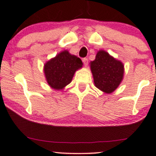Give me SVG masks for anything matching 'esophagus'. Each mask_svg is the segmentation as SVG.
<instances>
[{
	"instance_id": "esophagus-1",
	"label": "esophagus",
	"mask_w": 156,
	"mask_h": 156,
	"mask_svg": "<svg viewBox=\"0 0 156 156\" xmlns=\"http://www.w3.org/2000/svg\"><path fill=\"white\" fill-rule=\"evenodd\" d=\"M83 64H84V66H86L88 65V58H83Z\"/></svg>"
}]
</instances>
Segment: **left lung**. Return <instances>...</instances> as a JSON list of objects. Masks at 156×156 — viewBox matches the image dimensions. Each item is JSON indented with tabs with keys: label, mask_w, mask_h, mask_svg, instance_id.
<instances>
[{
	"label": "left lung",
	"mask_w": 156,
	"mask_h": 156,
	"mask_svg": "<svg viewBox=\"0 0 156 156\" xmlns=\"http://www.w3.org/2000/svg\"><path fill=\"white\" fill-rule=\"evenodd\" d=\"M90 70L96 87L106 94L117 88L123 78V64L104 50L98 51L90 62Z\"/></svg>",
	"instance_id": "obj_1"
}]
</instances>
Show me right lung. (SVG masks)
<instances>
[{
	"label": "right lung",
	"instance_id": "right-lung-1",
	"mask_svg": "<svg viewBox=\"0 0 156 156\" xmlns=\"http://www.w3.org/2000/svg\"><path fill=\"white\" fill-rule=\"evenodd\" d=\"M81 60L67 50L57 55L44 65V71L50 87L60 90L71 82L75 72L82 67Z\"/></svg>",
	"mask_w": 156,
	"mask_h": 156
}]
</instances>
